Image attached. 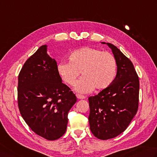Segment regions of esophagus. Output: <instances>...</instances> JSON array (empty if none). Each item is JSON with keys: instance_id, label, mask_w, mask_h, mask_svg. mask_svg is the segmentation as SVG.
Wrapping results in <instances>:
<instances>
[{"instance_id": "1", "label": "esophagus", "mask_w": 157, "mask_h": 157, "mask_svg": "<svg viewBox=\"0 0 157 157\" xmlns=\"http://www.w3.org/2000/svg\"><path fill=\"white\" fill-rule=\"evenodd\" d=\"M76 97L79 99H85L84 95H82V94H76Z\"/></svg>"}]
</instances>
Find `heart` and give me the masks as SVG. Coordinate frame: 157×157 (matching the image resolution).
Wrapping results in <instances>:
<instances>
[{"label":"heart","instance_id":"b5f03b06","mask_svg":"<svg viewBox=\"0 0 157 157\" xmlns=\"http://www.w3.org/2000/svg\"><path fill=\"white\" fill-rule=\"evenodd\" d=\"M57 72L62 80L73 86L80 75L83 77L77 83L75 89L82 93H90L108 88L114 81L117 73V62L108 52L97 48L84 47L69 54V63L62 61L58 64Z\"/></svg>","mask_w":157,"mask_h":157}]
</instances>
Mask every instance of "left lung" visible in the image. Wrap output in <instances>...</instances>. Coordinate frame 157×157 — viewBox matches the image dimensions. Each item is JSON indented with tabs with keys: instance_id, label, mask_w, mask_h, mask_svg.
<instances>
[{
	"instance_id": "8db88e82",
	"label": "left lung",
	"mask_w": 157,
	"mask_h": 157,
	"mask_svg": "<svg viewBox=\"0 0 157 157\" xmlns=\"http://www.w3.org/2000/svg\"><path fill=\"white\" fill-rule=\"evenodd\" d=\"M106 44L112 49L117 62V74L111 86L88 98L90 131L102 140L124 132L139 105L140 81L133 63L115 45Z\"/></svg>"
}]
</instances>
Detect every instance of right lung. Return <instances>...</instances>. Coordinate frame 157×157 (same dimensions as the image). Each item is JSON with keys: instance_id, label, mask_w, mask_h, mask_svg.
Here are the masks:
<instances>
[{"instance_id": "obj_1", "label": "right lung", "mask_w": 157, "mask_h": 157, "mask_svg": "<svg viewBox=\"0 0 157 157\" xmlns=\"http://www.w3.org/2000/svg\"><path fill=\"white\" fill-rule=\"evenodd\" d=\"M42 45L24 64L18 75L17 104L24 121L38 136L59 139L68 123V113L77 101L62 82L57 63Z\"/></svg>"}]
</instances>
